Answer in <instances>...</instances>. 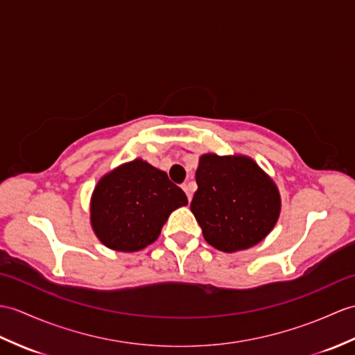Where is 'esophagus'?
Listing matches in <instances>:
<instances>
[{
  "label": "esophagus",
  "mask_w": 355,
  "mask_h": 355,
  "mask_svg": "<svg viewBox=\"0 0 355 355\" xmlns=\"http://www.w3.org/2000/svg\"><path fill=\"white\" fill-rule=\"evenodd\" d=\"M183 191L187 195V200L191 201L192 200V195H193V186H192V183H184L183 184Z\"/></svg>",
  "instance_id": "1"
}]
</instances>
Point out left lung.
Returning <instances> with one entry per match:
<instances>
[{"instance_id":"left-lung-1","label":"left lung","mask_w":355,"mask_h":355,"mask_svg":"<svg viewBox=\"0 0 355 355\" xmlns=\"http://www.w3.org/2000/svg\"><path fill=\"white\" fill-rule=\"evenodd\" d=\"M191 210L205 242L224 252L248 250L275 227L282 200L274 181L245 155L204 154Z\"/></svg>"}]
</instances>
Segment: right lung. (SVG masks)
Instances as JSON below:
<instances>
[{
    "label": "right lung",
    "instance_id": "obj_1",
    "mask_svg": "<svg viewBox=\"0 0 355 355\" xmlns=\"http://www.w3.org/2000/svg\"><path fill=\"white\" fill-rule=\"evenodd\" d=\"M186 204V193L166 172L136 159L98 181L90 200V222L107 248L135 252L151 245L171 213Z\"/></svg>",
    "mask_w": 355,
    "mask_h": 355
}]
</instances>
